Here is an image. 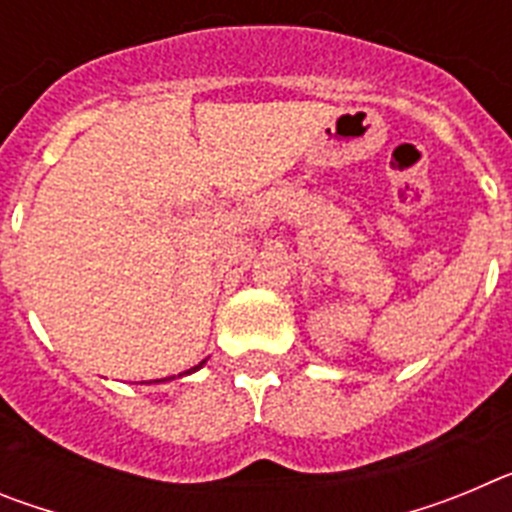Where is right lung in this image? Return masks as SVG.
Returning <instances> with one entry per match:
<instances>
[{"mask_svg":"<svg viewBox=\"0 0 512 512\" xmlns=\"http://www.w3.org/2000/svg\"><path fill=\"white\" fill-rule=\"evenodd\" d=\"M207 361V359H205ZM205 361H200V364H197V366H192V369H187V372H184V374H194V372H197V369H202V364H205ZM184 374H179V377H184ZM156 382H161V379H156Z\"/></svg>","mask_w":512,"mask_h":512,"instance_id":"obj_1","label":"right lung"}]
</instances>
